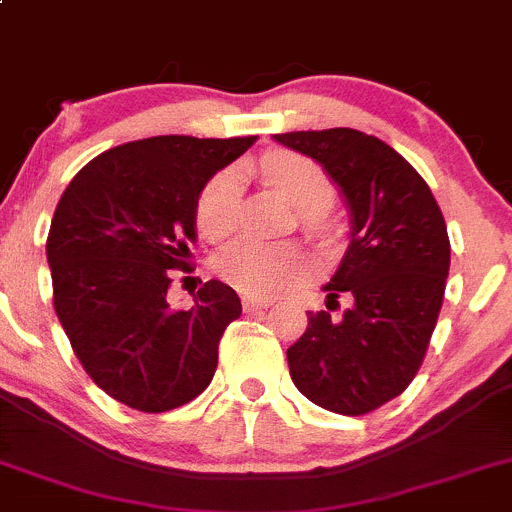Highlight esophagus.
I'll return each instance as SVG.
<instances>
[{
	"label": "esophagus",
	"instance_id": "1",
	"mask_svg": "<svg viewBox=\"0 0 512 512\" xmlns=\"http://www.w3.org/2000/svg\"><path fill=\"white\" fill-rule=\"evenodd\" d=\"M242 306H245V311L270 309L272 299H260V297H250V294H245V297H242Z\"/></svg>",
	"mask_w": 512,
	"mask_h": 512
}]
</instances>
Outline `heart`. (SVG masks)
<instances>
[{
  "label": "heart",
  "instance_id": "1",
  "mask_svg": "<svg viewBox=\"0 0 512 512\" xmlns=\"http://www.w3.org/2000/svg\"><path fill=\"white\" fill-rule=\"evenodd\" d=\"M262 174L301 213H321L331 206L333 184L316 161L294 152H277L262 159ZM242 206V176L235 166L218 171L198 193L196 225L203 238L220 240L238 228ZM316 260L299 242H267L245 235L215 255V272L235 289L260 297L287 292L314 272Z\"/></svg>",
  "mask_w": 512,
  "mask_h": 512
}]
</instances>
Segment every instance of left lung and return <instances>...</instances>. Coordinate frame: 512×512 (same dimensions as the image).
I'll return each mask as SVG.
<instances>
[{
    "mask_svg": "<svg viewBox=\"0 0 512 512\" xmlns=\"http://www.w3.org/2000/svg\"><path fill=\"white\" fill-rule=\"evenodd\" d=\"M314 159L348 208V250L326 306L348 294L338 321L309 311L287 348L301 395L338 414H368L400 395L422 365L444 301L451 245L427 181L383 139L348 127L274 134Z\"/></svg>",
    "mask_w": 512,
    "mask_h": 512,
    "instance_id": "left-lung-1",
    "label": "left lung"
}]
</instances>
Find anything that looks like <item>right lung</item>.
Segmentation results:
<instances>
[{"label": "right lung", "mask_w": 512, "mask_h": 512, "mask_svg": "<svg viewBox=\"0 0 512 512\" xmlns=\"http://www.w3.org/2000/svg\"><path fill=\"white\" fill-rule=\"evenodd\" d=\"M255 142L164 134L120 144L58 201L46 242L53 306L85 373L132 410H174L211 385L240 297L211 279L193 306L174 309L169 270L198 238L201 188Z\"/></svg>", "instance_id": "right-lung-1"}]
</instances>
